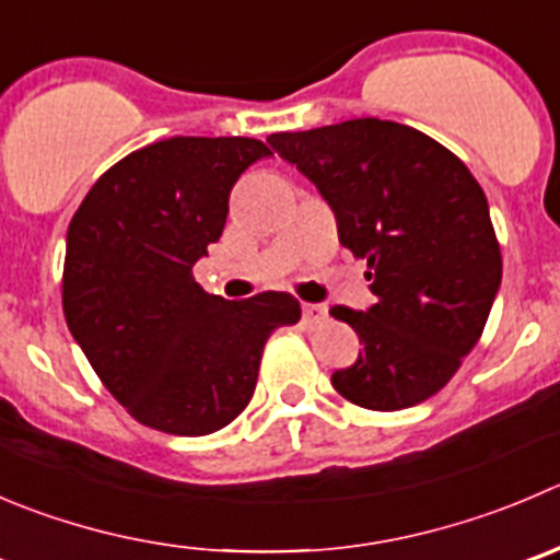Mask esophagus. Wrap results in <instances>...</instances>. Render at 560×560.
<instances>
[{
    "mask_svg": "<svg viewBox=\"0 0 560 560\" xmlns=\"http://www.w3.org/2000/svg\"><path fill=\"white\" fill-rule=\"evenodd\" d=\"M325 319H328V306L325 303H303V323L317 328Z\"/></svg>",
    "mask_w": 560,
    "mask_h": 560,
    "instance_id": "34e87169",
    "label": "esophagus"
}]
</instances>
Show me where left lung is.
I'll return each mask as SVG.
<instances>
[{
  "instance_id": "8db88e82",
  "label": "left lung",
  "mask_w": 560,
  "mask_h": 560,
  "mask_svg": "<svg viewBox=\"0 0 560 560\" xmlns=\"http://www.w3.org/2000/svg\"><path fill=\"white\" fill-rule=\"evenodd\" d=\"M330 205L339 243L366 259L369 312L330 308L363 352L330 383L366 410L435 396L481 339L503 276L487 197L468 166L410 125L361 117L270 133Z\"/></svg>"
}]
</instances>
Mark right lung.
<instances>
[{"label":"right lung","mask_w":560,"mask_h":560,"mask_svg":"<svg viewBox=\"0 0 560 560\" xmlns=\"http://www.w3.org/2000/svg\"><path fill=\"white\" fill-rule=\"evenodd\" d=\"M270 155L246 136H172L103 172L68 226L62 308L114 399L150 430L199 438L235 421L268 336L301 319L290 292L224 301L194 265L224 232L230 191Z\"/></svg>","instance_id":"add662e5"}]
</instances>
